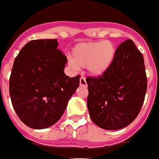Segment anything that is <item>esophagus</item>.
Here are the masks:
<instances>
[{"instance_id": "esophagus-1", "label": "esophagus", "mask_w": 159, "mask_h": 159, "mask_svg": "<svg viewBox=\"0 0 159 159\" xmlns=\"http://www.w3.org/2000/svg\"><path fill=\"white\" fill-rule=\"evenodd\" d=\"M80 84L81 86L87 87V82H86V79H85V77L82 76L80 79Z\"/></svg>"}]
</instances>
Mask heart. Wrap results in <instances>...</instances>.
<instances>
[{"label": "heart", "instance_id": "obj_1", "mask_svg": "<svg viewBox=\"0 0 159 159\" xmlns=\"http://www.w3.org/2000/svg\"><path fill=\"white\" fill-rule=\"evenodd\" d=\"M115 55V45L109 40L81 43L72 50L71 63L74 66L87 67L93 75H101L110 67Z\"/></svg>", "mask_w": 159, "mask_h": 159}]
</instances>
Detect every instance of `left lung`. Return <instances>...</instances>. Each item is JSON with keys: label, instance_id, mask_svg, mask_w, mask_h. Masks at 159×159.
I'll use <instances>...</instances> for the list:
<instances>
[{"label": "left lung", "instance_id": "1", "mask_svg": "<svg viewBox=\"0 0 159 159\" xmlns=\"http://www.w3.org/2000/svg\"><path fill=\"white\" fill-rule=\"evenodd\" d=\"M86 81L88 108L94 124L106 130L125 128L139 115L147 90L142 53L132 40H126L115 50L110 67Z\"/></svg>", "mask_w": 159, "mask_h": 159}]
</instances>
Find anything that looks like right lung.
Returning a JSON list of instances; mask_svg holds the SVG:
<instances>
[{
	"label": "right lung",
	"mask_w": 159,
	"mask_h": 159,
	"mask_svg": "<svg viewBox=\"0 0 159 159\" xmlns=\"http://www.w3.org/2000/svg\"><path fill=\"white\" fill-rule=\"evenodd\" d=\"M57 46V39L31 40L12 68V105L21 121L34 129L57 123L80 85V75L70 78L63 72L67 58Z\"/></svg>",
	"instance_id": "1"
}]
</instances>
